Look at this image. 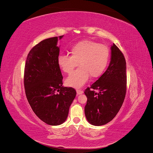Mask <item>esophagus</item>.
I'll return each instance as SVG.
<instances>
[{
  "instance_id": "esophagus-1",
  "label": "esophagus",
  "mask_w": 153,
  "mask_h": 153,
  "mask_svg": "<svg viewBox=\"0 0 153 153\" xmlns=\"http://www.w3.org/2000/svg\"><path fill=\"white\" fill-rule=\"evenodd\" d=\"M83 91H82V90H79V89H77L76 90V94H77V95H80V94H82L83 93Z\"/></svg>"
}]
</instances>
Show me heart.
Masks as SVG:
<instances>
[{"mask_svg": "<svg viewBox=\"0 0 153 153\" xmlns=\"http://www.w3.org/2000/svg\"><path fill=\"white\" fill-rule=\"evenodd\" d=\"M71 55H61L57 59L59 68L65 73L70 74L79 63L80 68L66 80V84L80 88L89 80L103 75L110 59V50L104 45L91 40L79 41L71 48Z\"/></svg>", "mask_w": 153, "mask_h": 153, "instance_id": "heart-1", "label": "heart"}]
</instances>
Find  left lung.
I'll return each mask as SVG.
<instances>
[{
    "mask_svg": "<svg viewBox=\"0 0 153 153\" xmlns=\"http://www.w3.org/2000/svg\"><path fill=\"white\" fill-rule=\"evenodd\" d=\"M126 69L124 55L114 43L111 47V59L107 69L84 91L87 98L85 115L92 125L106 124L118 113L126 92Z\"/></svg>",
    "mask_w": 153,
    "mask_h": 153,
    "instance_id": "1",
    "label": "left lung"
}]
</instances>
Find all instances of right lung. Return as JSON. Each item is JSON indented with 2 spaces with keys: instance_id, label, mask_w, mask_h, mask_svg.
I'll list each match as a JSON object with an SVG mask.
<instances>
[{
  "instance_id": "obj_1",
  "label": "right lung",
  "mask_w": 153,
  "mask_h": 153,
  "mask_svg": "<svg viewBox=\"0 0 153 153\" xmlns=\"http://www.w3.org/2000/svg\"><path fill=\"white\" fill-rule=\"evenodd\" d=\"M63 36L59 37V39ZM58 37L41 41L27 55L24 70L27 99L41 121L57 126L66 121L76 91L63 87V77L58 65Z\"/></svg>"
}]
</instances>
